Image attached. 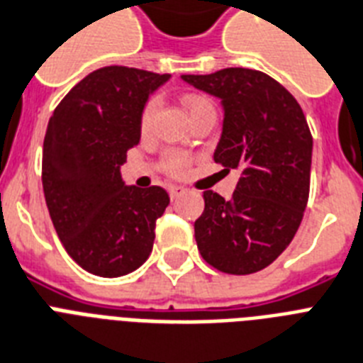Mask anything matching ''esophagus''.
<instances>
[{
  "label": "esophagus",
  "instance_id": "1",
  "mask_svg": "<svg viewBox=\"0 0 363 363\" xmlns=\"http://www.w3.org/2000/svg\"><path fill=\"white\" fill-rule=\"evenodd\" d=\"M186 191V188L182 186H172L169 188V196H172V199H177V197H181L182 194Z\"/></svg>",
  "mask_w": 363,
  "mask_h": 363
}]
</instances>
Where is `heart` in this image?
<instances>
[{
  "instance_id": "obj_1",
  "label": "heart",
  "mask_w": 363,
  "mask_h": 363,
  "mask_svg": "<svg viewBox=\"0 0 363 363\" xmlns=\"http://www.w3.org/2000/svg\"><path fill=\"white\" fill-rule=\"evenodd\" d=\"M184 106H186V110L190 111V113H194V111L201 110V108H205V106H211V102H208L207 99H201V96L190 95V96H184ZM156 111H158V99H151L145 104L143 111H141L140 128L143 134H147V132L152 128ZM186 166H188V160L182 155H173L169 156V160H167V169H169L172 173H182L184 169H186Z\"/></svg>"
}]
</instances>
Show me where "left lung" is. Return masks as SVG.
Listing matches in <instances>:
<instances>
[{"instance_id":"obj_1","label":"left lung","mask_w":363,"mask_h":363,"mask_svg":"<svg viewBox=\"0 0 363 363\" xmlns=\"http://www.w3.org/2000/svg\"><path fill=\"white\" fill-rule=\"evenodd\" d=\"M181 78L220 100L214 162L240 173L229 201L203 191L205 211L194 223L197 248L222 272H259L291 244L308 205L313 140L304 111L284 85L259 70Z\"/></svg>"}]
</instances>
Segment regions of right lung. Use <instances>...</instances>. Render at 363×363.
I'll list each match as a JSON object with an SVG mask.
<instances>
[{
  "label": "right lung",
  "mask_w": 363,
  "mask_h": 363,
  "mask_svg": "<svg viewBox=\"0 0 363 363\" xmlns=\"http://www.w3.org/2000/svg\"><path fill=\"white\" fill-rule=\"evenodd\" d=\"M169 78L104 67L76 84L50 117L43 149L50 218L70 257L100 278L145 263L156 220L169 205L164 188L128 186L121 175L126 151L140 143L147 100Z\"/></svg>",
  "instance_id": "add662e5"
}]
</instances>
